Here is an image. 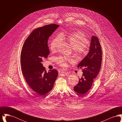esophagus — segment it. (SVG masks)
I'll return each instance as SVG.
<instances>
[{
  "label": "esophagus",
  "mask_w": 122,
  "mask_h": 122,
  "mask_svg": "<svg viewBox=\"0 0 122 122\" xmlns=\"http://www.w3.org/2000/svg\"><path fill=\"white\" fill-rule=\"evenodd\" d=\"M60 74L61 75H67L69 74V73L67 71H61L60 72Z\"/></svg>",
  "instance_id": "34e87169"
}]
</instances>
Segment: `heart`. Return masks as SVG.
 Returning a JSON list of instances; mask_svg holds the SVG:
<instances>
[{
  "instance_id": "b5f03b06",
  "label": "heart",
  "mask_w": 122,
  "mask_h": 122,
  "mask_svg": "<svg viewBox=\"0 0 122 122\" xmlns=\"http://www.w3.org/2000/svg\"><path fill=\"white\" fill-rule=\"evenodd\" d=\"M62 40H67L75 50V53L77 58L82 59L87 52L86 46L89 43L86 36L83 32L76 30L70 32H66L58 35L53 38L50 43V48L52 51L57 50L58 45ZM55 61L61 67L65 68L67 66V63L71 60L69 58L62 57H57Z\"/></svg>"
}]
</instances>
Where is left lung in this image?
Masks as SVG:
<instances>
[{"instance_id":"1","label":"left lung","mask_w":122,"mask_h":122,"mask_svg":"<svg viewBox=\"0 0 122 122\" xmlns=\"http://www.w3.org/2000/svg\"><path fill=\"white\" fill-rule=\"evenodd\" d=\"M91 41L89 52L77 66L82 69L83 74L74 90L81 95H86L90 90L93 80L97 77L101 68L102 51L98 38L93 36Z\"/></svg>"}]
</instances>
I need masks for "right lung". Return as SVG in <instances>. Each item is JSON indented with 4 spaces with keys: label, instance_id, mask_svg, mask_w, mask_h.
<instances>
[{
    "label": "right lung",
    "instance_id": "add662e5",
    "mask_svg": "<svg viewBox=\"0 0 122 122\" xmlns=\"http://www.w3.org/2000/svg\"><path fill=\"white\" fill-rule=\"evenodd\" d=\"M59 26L51 24L33 30L24 43L20 54L21 71L30 87L40 96L50 92L58 76L55 69L46 72L41 62L49 54V37Z\"/></svg>",
    "mask_w": 122,
    "mask_h": 122
}]
</instances>
